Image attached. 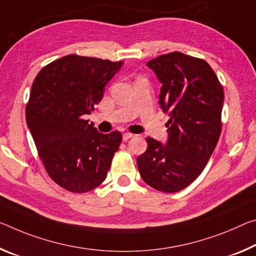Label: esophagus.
I'll list each match as a JSON object with an SVG mask.
<instances>
[{
    "label": "esophagus",
    "instance_id": "34e87169",
    "mask_svg": "<svg viewBox=\"0 0 256 256\" xmlns=\"http://www.w3.org/2000/svg\"><path fill=\"white\" fill-rule=\"evenodd\" d=\"M133 136H133L132 133H124L122 139H123V141H128V139H131V138H133Z\"/></svg>",
    "mask_w": 256,
    "mask_h": 256
}]
</instances>
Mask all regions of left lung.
<instances>
[{
  "label": "left lung",
  "mask_w": 256,
  "mask_h": 256,
  "mask_svg": "<svg viewBox=\"0 0 256 256\" xmlns=\"http://www.w3.org/2000/svg\"><path fill=\"white\" fill-rule=\"evenodd\" d=\"M147 66L162 84L160 104L170 120L166 142L148 136L138 168L150 186L176 192L196 180L216 149L224 92L205 60L172 52Z\"/></svg>",
  "instance_id": "8db88e82"
}]
</instances>
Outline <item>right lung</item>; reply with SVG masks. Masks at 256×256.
Listing matches in <instances>:
<instances>
[{
	"mask_svg": "<svg viewBox=\"0 0 256 256\" xmlns=\"http://www.w3.org/2000/svg\"><path fill=\"white\" fill-rule=\"evenodd\" d=\"M123 62L64 56L35 77L26 122L51 179L72 192H86L106 179L122 134H102L83 116L100 102L104 85Z\"/></svg>",
	"mask_w": 256,
	"mask_h": 256,
	"instance_id": "1",
	"label": "right lung"
}]
</instances>
